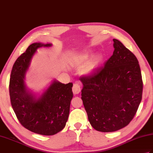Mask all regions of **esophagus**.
Returning <instances> with one entry per match:
<instances>
[{
  "mask_svg": "<svg viewBox=\"0 0 153 153\" xmlns=\"http://www.w3.org/2000/svg\"><path fill=\"white\" fill-rule=\"evenodd\" d=\"M72 91L74 94H79L81 92V87L79 83H74V86L72 87Z\"/></svg>",
  "mask_w": 153,
  "mask_h": 153,
  "instance_id": "esophagus-1",
  "label": "esophagus"
}]
</instances>
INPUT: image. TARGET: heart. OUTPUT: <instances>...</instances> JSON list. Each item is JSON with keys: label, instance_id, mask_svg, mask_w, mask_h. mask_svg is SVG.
Wrapping results in <instances>:
<instances>
[{"label": "heart", "instance_id": "b5f03b06", "mask_svg": "<svg viewBox=\"0 0 153 153\" xmlns=\"http://www.w3.org/2000/svg\"><path fill=\"white\" fill-rule=\"evenodd\" d=\"M92 53L91 52H86L83 53V55H81L80 56V61L83 62L85 60H87L88 58L90 57ZM101 59V56L100 55H97L95 56L94 58L92 59L89 62H88L87 66H85V68L84 69V72L87 73V74H89L91 72L94 71V70L97 68L98 65Z\"/></svg>", "mask_w": 153, "mask_h": 153}]
</instances>
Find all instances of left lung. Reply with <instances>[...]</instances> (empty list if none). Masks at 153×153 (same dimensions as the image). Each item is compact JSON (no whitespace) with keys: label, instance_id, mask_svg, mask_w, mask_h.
I'll return each mask as SVG.
<instances>
[{"label":"left lung","instance_id":"8db88e82","mask_svg":"<svg viewBox=\"0 0 153 153\" xmlns=\"http://www.w3.org/2000/svg\"><path fill=\"white\" fill-rule=\"evenodd\" d=\"M115 50L104 65L91 75L79 77L81 99L95 130L115 132L133 119L143 93V81L136 56L113 39Z\"/></svg>","mask_w":153,"mask_h":153}]
</instances>
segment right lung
<instances>
[{
	"instance_id": "add662e5",
	"label": "right lung",
	"mask_w": 153,
	"mask_h": 153,
	"mask_svg": "<svg viewBox=\"0 0 153 153\" xmlns=\"http://www.w3.org/2000/svg\"><path fill=\"white\" fill-rule=\"evenodd\" d=\"M51 44L34 43L16 60L10 75V102L21 125L31 132L52 136L65 128L73 98L72 83L63 84L54 81L38 99L27 92L24 79L30 60L41 47Z\"/></svg>"
}]
</instances>
